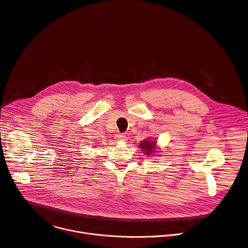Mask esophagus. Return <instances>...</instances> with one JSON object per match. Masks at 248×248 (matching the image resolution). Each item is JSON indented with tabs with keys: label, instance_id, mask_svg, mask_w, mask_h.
I'll use <instances>...</instances> for the list:
<instances>
[{
	"label": "esophagus",
	"instance_id": "34e87169",
	"mask_svg": "<svg viewBox=\"0 0 248 248\" xmlns=\"http://www.w3.org/2000/svg\"><path fill=\"white\" fill-rule=\"evenodd\" d=\"M117 140L118 141H125L126 140H127V138H126V136L125 135H124V134H118L117 135Z\"/></svg>",
	"mask_w": 248,
	"mask_h": 248
}]
</instances>
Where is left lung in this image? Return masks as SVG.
<instances>
[{
    "instance_id": "1",
    "label": "left lung",
    "mask_w": 248,
    "mask_h": 248,
    "mask_svg": "<svg viewBox=\"0 0 248 248\" xmlns=\"http://www.w3.org/2000/svg\"><path fill=\"white\" fill-rule=\"evenodd\" d=\"M140 148H142V150L144 151L145 155H151L153 151L155 150V142L154 141H148V140H145V141H141L140 143Z\"/></svg>"
}]
</instances>
